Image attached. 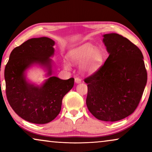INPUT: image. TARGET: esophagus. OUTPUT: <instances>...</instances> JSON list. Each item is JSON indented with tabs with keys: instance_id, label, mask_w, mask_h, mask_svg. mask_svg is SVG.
Returning <instances> with one entry per match:
<instances>
[{
	"instance_id": "obj_1",
	"label": "esophagus",
	"mask_w": 152,
	"mask_h": 152,
	"mask_svg": "<svg viewBox=\"0 0 152 152\" xmlns=\"http://www.w3.org/2000/svg\"><path fill=\"white\" fill-rule=\"evenodd\" d=\"M75 82L76 84H80V83L82 82V80H81V79L78 78V77H76L75 79Z\"/></svg>"
}]
</instances>
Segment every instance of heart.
Here are the masks:
<instances>
[{
	"instance_id": "b5f03b06",
	"label": "heart",
	"mask_w": 152,
	"mask_h": 152,
	"mask_svg": "<svg viewBox=\"0 0 152 152\" xmlns=\"http://www.w3.org/2000/svg\"><path fill=\"white\" fill-rule=\"evenodd\" d=\"M71 61L76 65H81L84 73H93L99 69L103 61L102 54L94 45L85 44L75 49L70 54ZM66 68H70L68 63L64 64Z\"/></svg>"
}]
</instances>
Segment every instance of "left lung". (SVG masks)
Here are the masks:
<instances>
[{"label":"left lung","mask_w":152,"mask_h":152,"mask_svg":"<svg viewBox=\"0 0 152 152\" xmlns=\"http://www.w3.org/2000/svg\"><path fill=\"white\" fill-rule=\"evenodd\" d=\"M109 57L92 75L84 80L88 86L86 105L99 120L115 122L134 112L147 81L140 50L116 33L103 35Z\"/></svg>","instance_id":"obj_1"}]
</instances>
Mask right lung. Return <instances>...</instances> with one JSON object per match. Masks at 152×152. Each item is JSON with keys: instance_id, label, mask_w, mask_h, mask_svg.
<instances>
[{"instance_id": "obj_1", "label": "right lung", "mask_w": 152, "mask_h": 152, "mask_svg": "<svg viewBox=\"0 0 152 152\" xmlns=\"http://www.w3.org/2000/svg\"><path fill=\"white\" fill-rule=\"evenodd\" d=\"M55 41L48 37L28 39L10 54L5 68L6 95L18 116L34 124H46L58 115L62 99L74 85V79L53 75ZM37 65L47 72L48 79L39 86L26 80L28 68Z\"/></svg>"}]
</instances>
